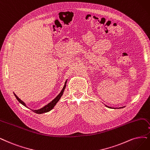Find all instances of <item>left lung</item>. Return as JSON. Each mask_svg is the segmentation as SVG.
Returning <instances> with one entry per match:
<instances>
[{"label": "left lung", "instance_id": "1", "mask_svg": "<svg viewBox=\"0 0 150 150\" xmlns=\"http://www.w3.org/2000/svg\"><path fill=\"white\" fill-rule=\"evenodd\" d=\"M108 108H110V107H108Z\"/></svg>", "mask_w": 150, "mask_h": 150}]
</instances>
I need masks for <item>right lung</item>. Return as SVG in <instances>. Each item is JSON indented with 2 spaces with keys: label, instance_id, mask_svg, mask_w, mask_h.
I'll use <instances>...</instances> for the list:
<instances>
[{
  "label": "right lung",
  "instance_id": "add662e5",
  "mask_svg": "<svg viewBox=\"0 0 150 150\" xmlns=\"http://www.w3.org/2000/svg\"><path fill=\"white\" fill-rule=\"evenodd\" d=\"M66 83H67V81H66L65 83V85H64V88H63V89L62 90V91H61V92L59 94V95H58L56 98H55L54 99V100H52L51 103H49V104H47V105H46L45 106H44V107L42 108L41 109H38V110H32L34 112H35V113H36V114H43V113H45V112H47L50 111V110H51V109H52L54 108V107L55 106V105L56 104V103L59 101V99H60V98H61V96H62L64 91L65 88V86H66ZM14 95H15V96L16 97V98L17 99V100H18L21 104H23V106H25V107H26V104H25V103H24L23 101H22L20 98H18V97L17 96H16V95H15V94H14Z\"/></svg>",
  "mask_w": 150,
  "mask_h": 150
}]
</instances>
